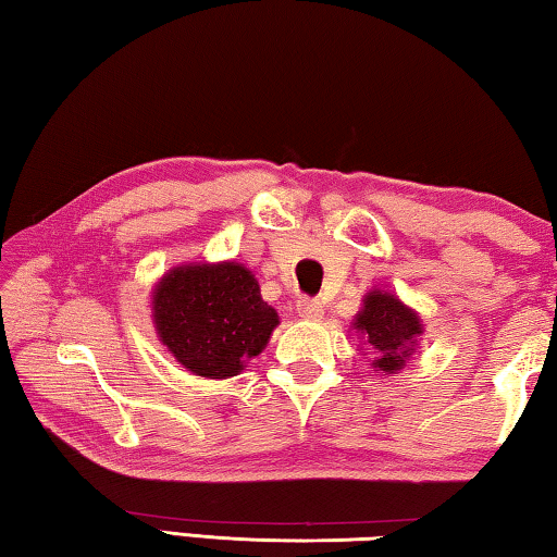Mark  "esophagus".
Here are the masks:
<instances>
[{"label": "esophagus", "mask_w": 557, "mask_h": 557, "mask_svg": "<svg viewBox=\"0 0 557 557\" xmlns=\"http://www.w3.org/2000/svg\"><path fill=\"white\" fill-rule=\"evenodd\" d=\"M297 314L305 317V319H319L324 314V307L319 299L312 297H299L297 299Z\"/></svg>", "instance_id": "obj_1"}]
</instances>
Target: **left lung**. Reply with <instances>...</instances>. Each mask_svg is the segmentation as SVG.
<instances>
[{
    "mask_svg": "<svg viewBox=\"0 0 557 557\" xmlns=\"http://www.w3.org/2000/svg\"><path fill=\"white\" fill-rule=\"evenodd\" d=\"M354 326L369 338L375 351L373 366L383 373L400 371L418 348V336L422 334L420 317L391 292L381 289L366 295Z\"/></svg>",
    "mask_w": 557,
    "mask_h": 557,
    "instance_id": "obj_1",
    "label": "left lung"
}]
</instances>
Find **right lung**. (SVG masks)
<instances>
[{
	"mask_svg": "<svg viewBox=\"0 0 557 557\" xmlns=\"http://www.w3.org/2000/svg\"><path fill=\"white\" fill-rule=\"evenodd\" d=\"M154 326L178 363L203 379H228L268 346L280 317L238 262L169 270L152 299Z\"/></svg>",
	"mask_w": 557,
	"mask_h": 557,
	"instance_id": "add662e5",
	"label": "right lung"
}]
</instances>
